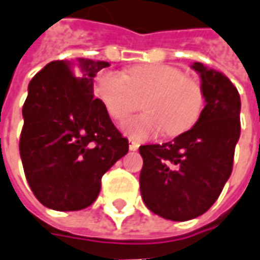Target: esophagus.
Returning a JSON list of instances; mask_svg holds the SVG:
<instances>
[{"label": "esophagus", "mask_w": 260, "mask_h": 260, "mask_svg": "<svg viewBox=\"0 0 260 260\" xmlns=\"http://www.w3.org/2000/svg\"><path fill=\"white\" fill-rule=\"evenodd\" d=\"M138 148H139L138 142H135V141L129 139V149H131V151H137Z\"/></svg>", "instance_id": "1"}]
</instances>
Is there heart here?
Instances as JSON below:
<instances>
[{"instance_id": "1", "label": "heart", "mask_w": 260, "mask_h": 260, "mask_svg": "<svg viewBox=\"0 0 260 260\" xmlns=\"http://www.w3.org/2000/svg\"><path fill=\"white\" fill-rule=\"evenodd\" d=\"M94 94L115 121H123L135 111L137 99L145 98L144 115L122 125L126 135L145 141L166 132L177 137L192 128L204 108V89L180 69L151 63L129 69L125 75L112 70L96 77Z\"/></svg>"}]
</instances>
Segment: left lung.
Instances as JSON below:
<instances>
[{
	"label": "left lung",
	"instance_id": "1",
	"mask_svg": "<svg viewBox=\"0 0 260 260\" xmlns=\"http://www.w3.org/2000/svg\"><path fill=\"white\" fill-rule=\"evenodd\" d=\"M204 102L191 129L162 145H141V196L149 210L174 221L202 216L219 199L240 137V96L223 73L196 61Z\"/></svg>",
	"mask_w": 260,
	"mask_h": 260
}]
</instances>
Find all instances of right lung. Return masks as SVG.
Listing matches in <instances>:
<instances>
[{
    "label": "right lung",
    "instance_id": "add662e5",
    "mask_svg": "<svg viewBox=\"0 0 260 260\" xmlns=\"http://www.w3.org/2000/svg\"><path fill=\"white\" fill-rule=\"evenodd\" d=\"M108 61H51L32 77L23 106L20 155L37 200L76 211L98 199L102 175L128 152L99 99L93 77Z\"/></svg>",
    "mask_w": 260,
    "mask_h": 260
}]
</instances>
